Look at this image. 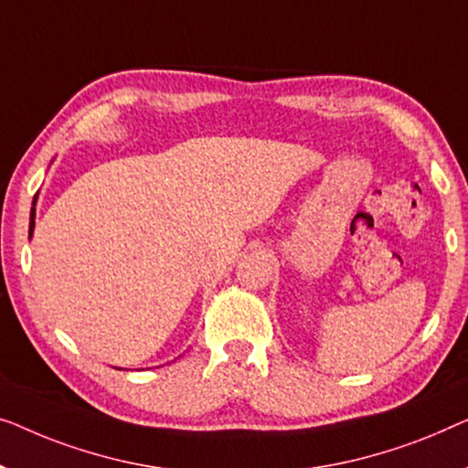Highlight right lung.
<instances>
[{"mask_svg":"<svg viewBox=\"0 0 468 468\" xmlns=\"http://www.w3.org/2000/svg\"><path fill=\"white\" fill-rule=\"evenodd\" d=\"M36 201H37V195L34 197V207H31V218H29V237L34 235V229H36Z\"/></svg>","mask_w":468,"mask_h":468,"instance_id":"add662e5","label":"right lung"}]
</instances>
